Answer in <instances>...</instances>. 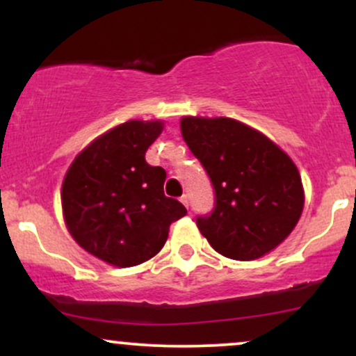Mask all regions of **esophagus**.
<instances>
[{"mask_svg": "<svg viewBox=\"0 0 356 356\" xmlns=\"http://www.w3.org/2000/svg\"><path fill=\"white\" fill-rule=\"evenodd\" d=\"M181 202H182L186 207H189V197H187V195H182Z\"/></svg>", "mask_w": 356, "mask_h": 356, "instance_id": "1", "label": "esophagus"}]
</instances>
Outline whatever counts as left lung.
Here are the masks:
<instances>
[{"mask_svg":"<svg viewBox=\"0 0 356 356\" xmlns=\"http://www.w3.org/2000/svg\"><path fill=\"white\" fill-rule=\"evenodd\" d=\"M181 130L214 187V209L195 219L211 246L238 261L280 246L305 204L300 172L288 154L234 118L184 117Z\"/></svg>","mask_w":356,"mask_h":356,"instance_id":"obj_1","label":"left lung"}]
</instances>
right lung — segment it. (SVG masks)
Wrapping results in <instances>:
<instances>
[{
  "instance_id": "obj_1",
  "label": "right lung",
  "mask_w": 356,
  "mask_h": 356,
  "mask_svg": "<svg viewBox=\"0 0 356 356\" xmlns=\"http://www.w3.org/2000/svg\"><path fill=\"white\" fill-rule=\"evenodd\" d=\"M161 120L117 125L76 155L61 186L68 231L85 251L105 263L130 268L164 248L169 227L187 214L165 197V170L145 162L161 136Z\"/></svg>"
}]
</instances>
